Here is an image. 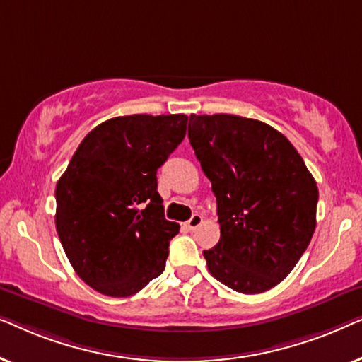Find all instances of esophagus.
I'll use <instances>...</instances> for the list:
<instances>
[{
    "label": "esophagus",
    "mask_w": 362,
    "mask_h": 362,
    "mask_svg": "<svg viewBox=\"0 0 362 362\" xmlns=\"http://www.w3.org/2000/svg\"><path fill=\"white\" fill-rule=\"evenodd\" d=\"M202 224V216L201 214H192L189 221H186V227L189 230H194L197 229Z\"/></svg>",
    "instance_id": "obj_1"
}]
</instances>
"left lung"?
<instances>
[{
  "label": "left lung",
  "instance_id": "left-lung-1",
  "mask_svg": "<svg viewBox=\"0 0 362 362\" xmlns=\"http://www.w3.org/2000/svg\"><path fill=\"white\" fill-rule=\"evenodd\" d=\"M187 136L217 201L221 239L211 275L245 295L279 285L313 237L318 187L275 128L227 113L191 115Z\"/></svg>",
  "mask_w": 362,
  "mask_h": 362
}]
</instances>
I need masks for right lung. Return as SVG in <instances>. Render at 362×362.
<instances>
[{"instance_id":"obj_1","label":"right lung","mask_w":362,"mask_h":362,"mask_svg":"<svg viewBox=\"0 0 362 362\" xmlns=\"http://www.w3.org/2000/svg\"><path fill=\"white\" fill-rule=\"evenodd\" d=\"M187 117L128 115L83 138L56 186V229L76 274L125 298L165 270L180 224L165 219L156 171L186 135Z\"/></svg>"}]
</instances>
